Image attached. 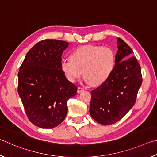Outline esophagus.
I'll list each match as a JSON object with an SVG mask.
<instances>
[{"label": "esophagus", "mask_w": 157, "mask_h": 157, "mask_svg": "<svg viewBox=\"0 0 157 157\" xmlns=\"http://www.w3.org/2000/svg\"><path fill=\"white\" fill-rule=\"evenodd\" d=\"M84 90V88L83 87H78V90H77V92L78 93H80V92H83Z\"/></svg>", "instance_id": "34e87169"}]
</instances>
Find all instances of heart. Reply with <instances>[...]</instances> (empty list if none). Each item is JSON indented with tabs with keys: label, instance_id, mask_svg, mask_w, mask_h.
Wrapping results in <instances>:
<instances>
[{
	"label": "heart",
	"instance_id": "1",
	"mask_svg": "<svg viewBox=\"0 0 157 157\" xmlns=\"http://www.w3.org/2000/svg\"><path fill=\"white\" fill-rule=\"evenodd\" d=\"M116 59L113 51L99 45L81 46L70 54L69 59L60 63L66 78L75 82L82 75L93 87L103 85L114 70Z\"/></svg>",
	"mask_w": 157,
	"mask_h": 157
}]
</instances>
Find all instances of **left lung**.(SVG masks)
Here are the masks:
<instances>
[{
	"instance_id": "left-lung-1",
	"label": "left lung",
	"mask_w": 157,
	"mask_h": 157,
	"mask_svg": "<svg viewBox=\"0 0 157 157\" xmlns=\"http://www.w3.org/2000/svg\"><path fill=\"white\" fill-rule=\"evenodd\" d=\"M117 48L111 76L92 91L90 113L101 125L114 124L128 113L136 102L142 83L139 63L136 57H130L132 49L120 38L117 39Z\"/></svg>"
}]
</instances>
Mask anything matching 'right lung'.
I'll use <instances>...</instances> for the list:
<instances>
[{
    "instance_id": "right-lung-1",
    "label": "right lung",
    "mask_w": 157,
    "mask_h": 157,
    "mask_svg": "<svg viewBox=\"0 0 157 157\" xmlns=\"http://www.w3.org/2000/svg\"><path fill=\"white\" fill-rule=\"evenodd\" d=\"M69 43L43 40L27 52L18 74V92L30 122L40 128L56 127L65 119L69 98L77 87L60 70L63 52Z\"/></svg>"
}]
</instances>
